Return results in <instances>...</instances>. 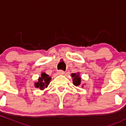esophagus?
Masks as SVG:
<instances>
[{
    "label": "esophagus",
    "mask_w": 126,
    "mask_h": 126,
    "mask_svg": "<svg viewBox=\"0 0 126 126\" xmlns=\"http://www.w3.org/2000/svg\"><path fill=\"white\" fill-rule=\"evenodd\" d=\"M58 74L59 75H64L65 74V72H63V70H58Z\"/></svg>",
    "instance_id": "esophagus-1"
}]
</instances>
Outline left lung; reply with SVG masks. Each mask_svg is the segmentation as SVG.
<instances>
[{
  "mask_svg": "<svg viewBox=\"0 0 126 126\" xmlns=\"http://www.w3.org/2000/svg\"><path fill=\"white\" fill-rule=\"evenodd\" d=\"M73 79V83L75 86H79L81 85V77L80 76V73L79 72L71 74ZM82 87H83V85H82Z\"/></svg>",
  "mask_w": 126,
  "mask_h": 126,
  "instance_id": "left-lung-1",
  "label": "left lung"
}]
</instances>
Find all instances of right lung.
<instances>
[{
	"instance_id": "1",
	"label": "right lung",
	"mask_w": 126,
	"mask_h": 126,
	"mask_svg": "<svg viewBox=\"0 0 126 126\" xmlns=\"http://www.w3.org/2000/svg\"><path fill=\"white\" fill-rule=\"evenodd\" d=\"M51 80V78L50 76L45 73L42 72L41 75V77L38 78V81L34 82V87L36 88H39L40 90H43L47 88Z\"/></svg>"
}]
</instances>
